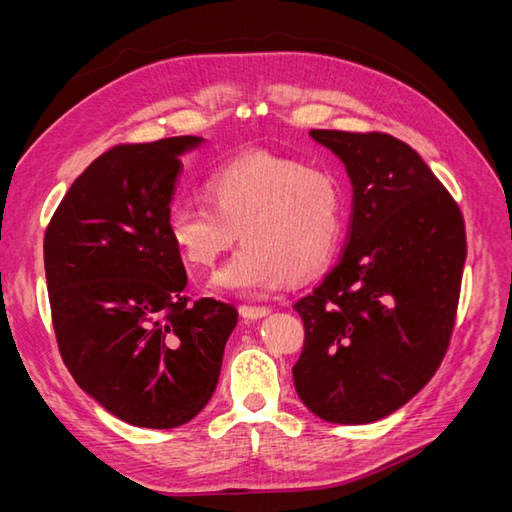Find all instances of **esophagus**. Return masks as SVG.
I'll use <instances>...</instances> for the list:
<instances>
[{
    "instance_id": "34e87169",
    "label": "esophagus",
    "mask_w": 512,
    "mask_h": 512,
    "mask_svg": "<svg viewBox=\"0 0 512 512\" xmlns=\"http://www.w3.org/2000/svg\"><path fill=\"white\" fill-rule=\"evenodd\" d=\"M239 312H241V316L247 320V322H256V320H260V318H265V316H269L271 314V309L269 307H256V305H243V307H239Z\"/></svg>"
}]
</instances>
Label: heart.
Here are the masks:
<instances>
[{
    "instance_id": "heart-1",
    "label": "heart",
    "mask_w": 512,
    "mask_h": 512,
    "mask_svg": "<svg viewBox=\"0 0 512 512\" xmlns=\"http://www.w3.org/2000/svg\"><path fill=\"white\" fill-rule=\"evenodd\" d=\"M205 198L209 205L181 200L170 207L166 232L198 269L213 267L241 237V250L209 282L213 292L265 297L320 273L342 243L337 181L297 160L250 153L209 175Z\"/></svg>"
}]
</instances>
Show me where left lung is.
<instances>
[{
    "instance_id": "1",
    "label": "left lung",
    "mask_w": 512,
    "mask_h": 512,
    "mask_svg": "<svg viewBox=\"0 0 512 512\" xmlns=\"http://www.w3.org/2000/svg\"><path fill=\"white\" fill-rule=\"evenodd\" d=\"M352 183L342 258L294 303L305 344L292 367L305 408L335 425L393 414L436 374L466 265L461 211L418 153L380 132L312 130Z\"/></svg>"
}]
</instances>
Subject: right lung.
Here are the masks:
<instances>
[{"label":"right lung","mask_w":512,"mask_h":512,"mask_svg":"<svg viewBox=\"0 0 512 512\" xmlns=\"http://www.w3.org/2000/svg\"><path fill=\"white\" fill-rule=\"evenodd\" d=\"M200 136L106 151L72 183L44 235L61 359L81 389L134 427L173 429L218 386L239 312L200 299L166 232L181 156Z\"/></svg>","instance_id":"1"}]
</instances>
